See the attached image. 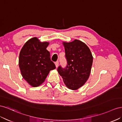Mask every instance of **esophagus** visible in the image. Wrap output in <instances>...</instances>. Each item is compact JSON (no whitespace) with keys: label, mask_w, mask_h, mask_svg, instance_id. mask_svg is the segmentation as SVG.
I'll use <instances>...</instances> for the list:
<instances>
[{"label":"esophagus","mask_w":122,"mask_h":122,"mask_svg":"<svg viewBox=\"0 0 122 122\" xmlns=\"http://www.w3.org/2000/svg\"><path fill=\"white\" fill-rule=\"evenodd\" d=\"M55 65H56V67L57 68L58 65H59V61H56L55 62Z\"/></svg>","instance_id":"1"}]
</instances>
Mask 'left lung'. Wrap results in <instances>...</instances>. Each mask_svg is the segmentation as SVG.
<instances>
[{
  "mask_svg": "<svg viewBox=\"0 0 122 122\" xmlns=\"http://www.w3.org/2000/svg\"><path fill=\"white\" fill-rule=\"evenodd\" d=\"M67 65L57 68L67 88L76 90L85 84L88 79L92 66L93 57L89 48L82 41L75 40L64 42Z\"/></svg>",
  "mask_w": 122,
  "mask_h": 122,
  "instance_id": "8db88e82",
  "label": "left lung"
}]
</instances>
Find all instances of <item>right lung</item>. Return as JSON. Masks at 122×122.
Here are the masks:
<instances>
[{
  "mask_svg": "<svg viewBox=\"0 0 122 122\" xmlns=\"http://www.w3.org/2000/svg\"><path fill=\"white\" fill-rule=\"evenodd\" d=\"M48 43L34 37L24 44L19 54V65L23 78L33 87L42 83L51 70L56 68L46 50Z\"/></svg>",
  "mask_w": 122,
  "mask_h": 122,
  "instance_id": "1",
  "label": "right lung"
}]
</instances>
